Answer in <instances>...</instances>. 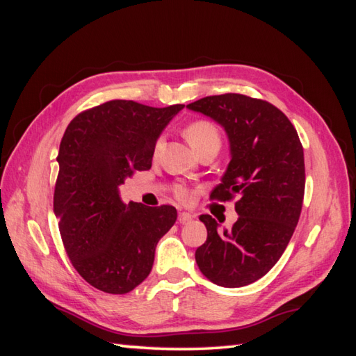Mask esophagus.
Instances as JSON below:
<instances>
[{
  "mask_svg": "<svg viewBox=\"0 0 356 356\" xmlns=\"http://www.w3.org/2000/svg\"><path fill=\"white\" fill-rule=\"evenodd\" d=\"M194 217H195L194 214H191V213H185V211H184V213H180V214H179V222L182 223V225H186V223H190Z\"/></svg>",
  "mask_w": 356,
  "mask_h": 356,
  "instance_id": "1",
  "label": "esophagus"
}]
</instances>
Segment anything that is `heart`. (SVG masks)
Listing matches in <instances>:
<instances>
[{
	"instance_id": "obj_1",
	"label": "heart",
	"mask_w": 356,
	"mask_h": 356,
	"mask_svg": "<svg viewBox=\"0 0 356 356\" xmlns=\"http://www.w3.org/2000/svg\"><path fill=\"white\" fill-rule=\"evenodd\" d=\"M185 136L195 151H199L208 143H220V133H218L216 125L208 122V120H195V122L190 124L186 127ZM176 195L180 200H186L190 197V191L180 185L176 188Z\"/></svg>"
}]
</instances>
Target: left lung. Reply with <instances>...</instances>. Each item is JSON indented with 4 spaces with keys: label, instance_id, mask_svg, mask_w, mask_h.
<instances>
[{
    "label": "left lung",
    "instance_id": "8db88e82",
    "mask_svg": "<svg viewBox=\"0 0 356 356\" xmlns=\"http://www.w3.org/2000/svg\"><path fill=\"white\" fill-rule=\"evenodd\" d=\"M186 108L223 127L229 140L231 161L211 199L238 195L232 228L218 229L209 214L199 217L208 237L195 261L218 286L251 284L278 261L298 223L306 180L303 147L291 120L266 101L226 93Z\"/></svg>",
    "mask_w": 356,
    "mask_h": 356
}]
</instances>
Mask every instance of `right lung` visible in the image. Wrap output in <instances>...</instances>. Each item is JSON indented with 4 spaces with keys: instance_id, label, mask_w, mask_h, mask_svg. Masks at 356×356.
<instances>
[{
    "instance_id": "obj_1",
    "label": "right lung",
    "mask_w": 356,
    "mask_h": 356,
    "mask_svg": "<svg viewBox=\"0 0 356 356\" xmlns=\"http://www.w3.org/2000/svg\"><path fill=\"white\" fill-rule=\"evenodd\" d=\"M184 107L116 99L79 113L67 127L53 213L72 264L96 289L127 293L140 284L159 240L176 223L174 207L127 205L119 186L136 170L151 168L159 136Z\"/></svg>"
}]
</instances>
